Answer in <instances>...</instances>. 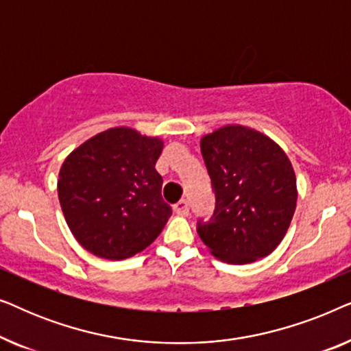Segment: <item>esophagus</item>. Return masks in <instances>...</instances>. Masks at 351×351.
I'll return each instance as SVG.
<instances>
[{
    "label": "esophagus",
    "mask_w": 351,
    "mask_h": 351,
    "mask_svg": "<svg viewBox=\"0 0 351 351\" xmlns=\"http://www.w3.org/2000/svg\"><path fill=\"white\" fill-rule=\"evenodd\" d=\"M172 209H174V213L177 215H189V210H190V206H189V201L186 199H180L177 201V203L172 206Z\"/></svg>",
    "instance_id": "1"
}]
</instances>
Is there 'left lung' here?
I'll return each instance as SVG.
<instances>
[{"label":"left lung","mask_w":351,"mask_h":351,"mask_svg":"<svg viewBox=\"0 0 351 351\" xmlns=\"http://www.w3.org/2000/svg\"><path fill=\"white\" fill-rule=\"evenodd\" d=\"M215 210L198 234L219 261L244 265L267 257L289 228L297 204L294 167L275 141L227 124L201 138Z\"/></svg>","instance_id":"8db88e82"}]
</instances>
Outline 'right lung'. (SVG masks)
<instances>
[{"instance_id": "add662e5", "label": "right lung", "mask_w": 351, "mask_h": 351, "mask_svg": "<svg viewBox=\"0 0 351 351\" xmlns=\"http://www.w3.org/2000/svg\"><path fill=\"white\" fill-rule=\"evenodd\" d=\"M165 142L118 126L95 134L65 158L57 180L62 213L81 246L123 261L158 238L172 209L155 169Z\"/></svg>"}]
</instances>
